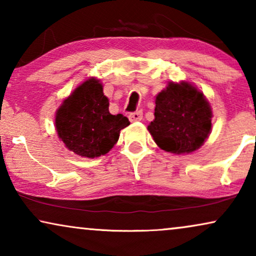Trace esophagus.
I'll list each match as a JSON object with an SVG mask.
<instances>
[{"instance_id": "obj_1", "label": "esophagus", "mask_w": 256, "mask_h": 256, "mask_svg": "<svg viewBox=\"0 0 256 256\" xmlns=\"http://www.w3.org/2000/svg\"><path fill=\"white\" fill-rule=\"evenodd\" d=\"M129 120H130L132 122H136V121H141L142 118H143V113L141 110H138V112H132V113H130L128 115Z\"/></svg>"}]
</instances>
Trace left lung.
<instances>
[{"label":"left lung","mask_w":256,"mask_h":256,"mask_svg":"<svg viewBox=\"0 0 256 256\" xmlns=\"http://www.w3.org/2000/svg\"><path fill=\"white\" fill-rule=\"evenodd\" d=\"M211 107L202 93L188 82H171L156 96L155 120L148 130L160 149L192 152L211 132Z\"/></svg>","instance_id":"1"}]
</instances>
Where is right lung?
<instances>
[{"label":"right lung","mask_w":256,"mask_h":256,"mask_svg":"<svg viewBox=\"0 0 256 256\" xmlns=\"http://www.w3.org/2000/svg\"><path fill=\"white\" fill-rule=\"evenodd\" d=\"M110 101L96 79L86 80L66 99L56 115L58 136L70 150L84 157L104 155L130 124L122 114L110 113Z\"/></svg>","instance_id":"add662e5"}]
</instances>
